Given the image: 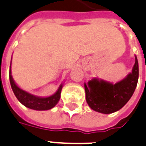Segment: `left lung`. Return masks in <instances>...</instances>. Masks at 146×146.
I'll list each match as a JSON object with an SVG mask.
<instances>
[{
  "label": "left lung",
  "mask_w": 146,
  "mask_h": 146,
  "mask_svg": "<svg viewBox=\"0 0 146 146\" xmlns=\"http://www.w3.org/2000/svg\"><path fill=\"white\" fill-rule=\"evenodd\" d=\"M139 78V64L136 56L132 73L115 84L94 78L84 84L86 100L91 109L109 114L119 110L128 102L136 88Z\"/></svg>",
  "instance_id": "left-lung-1"
}]
</instances>
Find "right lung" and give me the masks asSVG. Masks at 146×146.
I'll return each instance as SVG.
<instances>
[{
    "instance_id": "add662e5",
    "label": "right lung",
    "mask_w": 146,
    "mask_h": 146,
    "mask_svg": "<svg viewBox=\"0 0 146 146\" xmlns=\"http://www.w3.org/2000/svg\"><path fill=\"white\" fill-rule=\"evenodd\" d=\"M10 82H11V88L13 93L15 94L16 98L25 107H28L30 109L35 110H50L57 104L61 97V91L62 89V84L58 88V91L53 95L48 97V98H40L36 96L33 95L31 94L28 93L27 91H23L18 87L13 81L12 75H11V70L10 67Z\"/></svg>"
}]
</instances>
